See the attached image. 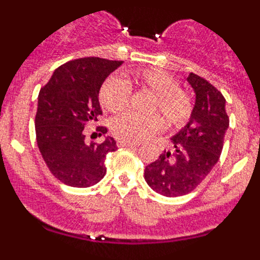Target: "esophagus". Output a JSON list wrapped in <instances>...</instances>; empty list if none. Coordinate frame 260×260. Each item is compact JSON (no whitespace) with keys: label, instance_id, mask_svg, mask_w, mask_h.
<instances>
[{"label":"esophagus","instance_id":"esophagus-1","mask_svg":"<svg viewBox=\"0 0 260 260\" xmlns=\"http://www.w3.org/2000/svg\"><path fill=\"white\" fill-rule=\"evenodd\" d=\"M117 146H118V147H130V148H134V147H137V144H135V143H128V142L118 141V142H117Z\"/></svg>","mask_w":260,"mask_h":260}]
</instances>
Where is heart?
<instances>
[{
  "mask_svg": "<svg viewBox=\"0 0 260 260\" xmlns=\"http://www.w3.org/2000/svg\"><path fill=\"white\" fill-rule=\"evenodd\" d=\"M153 95L148 112L162 117L165 125L182 126L190 119L194 110V100L189 92L181 89L180 82L160 69L128 70L123 79L109 78L100 89V103L108 112H119L127 105L132 89ZM161 126L157 116L141 117L122 113L112 122V133L117 139L128 143L146 141Z\"/></svg>",
  "mask_w": 260,
  "mask_h": 260,
  "instance_id": "heart-1",
  "label": "heart"
}]
</instances>
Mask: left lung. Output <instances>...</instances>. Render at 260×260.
Instances as JSON below:
<instances>
[{"instance_id":"left-lung-1","label":"left lung","mask_w":260,"mask_h":260,"mask_svg":"<svg viewBox=\"0 0 260 260\" xmlns=\"http://www.w3.org/2000/svg\"><path fill=\"white\" fill-rule=\"evenodd\" d=\"M186 79L195 92L189 122L172 137L174 152L164 151L144 171L151 189L171 198L189 194L208 176L219 161L229 127L225 99L219 89L194 73Z\"/></svg>"}]
</instances>
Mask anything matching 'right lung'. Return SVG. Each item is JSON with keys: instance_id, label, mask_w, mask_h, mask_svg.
Returning <instances> with one entry per match:
<instances>
[{"instance_id": "right-lung-1", "label": "right lung", "mask_w": 260, "mask_h": 260, "mask_svg": "<svg viewBox=\"0 0 260 260\" xmlns=\"http://www.w3.org/2000/svg\"><path fill=\"white\" fill-rule=\"evenodd\" d=\"M122 61L99 57L69 61L53 73L40 89L35 117L36 141L41 156L57 180L73 187H89L107 173L108 152L117 150L116 141L87 143L84 126L103 114L99 92L110 73ZM102 135L107 127L96 128Z\"/></svg>"}]
</instances>
